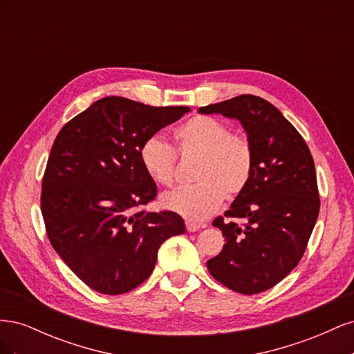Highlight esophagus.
I'll return each instance as SVG.
<instances>
[{"label":"esophagus","instance_id":"34e87169","mask_svg":"<svg viewBox=\"0 0 354 354\" xmlns=\"http://www.w3.org/2000/svg\"><path fill=\"white\" fill-rule=\"evenodd\" d=\"M199 224H196V223H192V221H186V230L187 232H196V230H199Z\"/></svg>","mask_w":354,"mask_h":354}]
</instances>
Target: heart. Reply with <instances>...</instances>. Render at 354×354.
Segmentation results:
<instances>
[{"mask_svg": "<svg viewBox=\"0 0 354 354\" xmlns=\"http://www.w3.org/2000/svg\"><path fill=\"white\" fill-rule=\"evenodd\" d=\"M174 138L180 156H198L194 171L196 185L165 194L160 203L167 209L190 221H202L221 205L224 196L236 198L248 186L254 171V146L248 136L230 131L217 118L196 115L177 128ZM138 159L155 183H174L177 155L162 137L153 134L145 138Z\"/></svg>", "mask_w": 354, "mask_h": 354, "instance_id": "obj_1", "label": "heart"}]
</instances>
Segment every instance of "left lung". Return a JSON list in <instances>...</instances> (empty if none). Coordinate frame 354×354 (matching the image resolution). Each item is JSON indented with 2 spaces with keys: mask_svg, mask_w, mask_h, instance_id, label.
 I'll return each instance as SVG.
<instances>
[{
  "mask_svg": "<svg viewBox=\"0 0 354 354\" xmlns=\"http://www.w3.org/2000/svg\"><path fill=\"white\" fill-rule=\"evenodd\" d=\"M199 112L236 118L254 146L248 186L212 221L226 245L207 267L232 291L260 294L291 273L307 248L320 208L313 156L295 127L257 95L242 94Z\"/></svg>",
  "mask_w": 354,
  "mask_h": 354,
  "instance_id": "obj_1",
  "label": "left lung"
}]
</instances>
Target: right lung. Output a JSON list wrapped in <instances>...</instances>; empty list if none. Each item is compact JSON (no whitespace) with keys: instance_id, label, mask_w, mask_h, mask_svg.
I'll return each instance as SVG.
<instances>
[{"instance_id":"add662e5","label":"right lung","mask_w":354,"mask_h":354,"mask_svg":"<svg viewBox=\"0 0 354 354\" xmlns=\"http://www.w3.org/2000/svg\"><path fill=\"white\" fill-rule=\"evenodd\" d=\"M189 111L111 95L72 118L53 143L41 190L47 236L94 291L118 295L142 285L159 246L185 233L177 212L143 208L158 187L142 168L138 149Z\"/></svg>"}]
</instances>
